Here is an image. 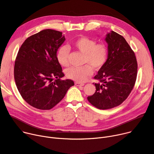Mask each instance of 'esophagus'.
<instances>
[{"label": "esophagus", "instance_id": "1", "mask_svg": "<svg viewBox=\"0 0 154 154\" xmlns=\"http://www.w3.org/2000/svg\"><path fill=\"white\" fill-rule=\"evenodd\" d=\"M75 85L76 86H78V87H81V86H84L85 84H81V83H79V82H75Z\"/></svg>", "mask_w": 154, "mask_h": 154}]
</instances>
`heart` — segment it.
I'll return each mask as SVG.
<instances>
[{
  "label": "heart",
  "instance_id": "b5f03b06",
  "mask_svg": "<svg viewBox=\"0 0 154 154\" xmlns=\"http://www.w3.org/2000/svg\"><path fill=\"white\" fill-rule=\"evenodd\" d=\"M72 46L84 54L83 67H72L66 70L67 78L79 82H85L93 74L94 67L96 70L103 67L106 63L108 54L107 46L103 43H98L95 39L82 36L72 42ZM69 49L67 46L60 47L56 53L57 62L64 67L69 66Z\"/></svg>",
  "mask_w": 154,
  "mask_h": 154
}]
</instances>
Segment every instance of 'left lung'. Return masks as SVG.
<instances>
[{
    "label": "left lung",
    "mask_w": 154,
    "mask_h": 154,
    "mask_svg": "<svg viewBox=\"0 0 154 154\" xmlns=\"http://www.w3.org/2000/svg\"><path fill=\"white\" fill-rule=\"evenodd\" d=\"M108 54L106 63L94 77L95 94L87 97L90 103L100 109L121 105L134 86L137 63L134 51L123 36L111 31L105 38Z\"/></svg>",
    "instance_id": "left-lung-1"
}]
</instances>
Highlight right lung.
Returning a JSON list of instances; mask_svg holds the SVG:
<instances>
[{
	"label": "right lung",
	"instance_id": "obj_1",
	"mask_svg": "<svg viewBox=\"0 0 154 154\" xmlns=\"http://www.w3.org/2000/svg\"><path fill=\"white\" fill-rule=\"evenodd\" d=\"M65 40L62 32L46 29L28 37L18 51L14 66L15 84L24 100L35 108H53L74 85L72 80H60L64 74L56 53Z\"/></svg>",
	"mask_w": 154,
	"mask_h": 154
}]
</instances>
